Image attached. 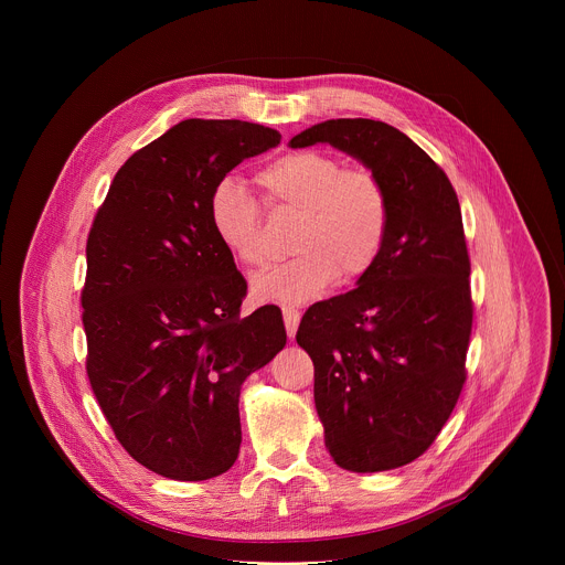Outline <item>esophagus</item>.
I'll use <instances>...</instances> for the list:
<instances>
[{"label": "esophagus", "mask_w": 565, "mask_h": 565, "mask_svg": "<svg viewBox=\"0 0 565 565\" xmlns=\"http://www.w3.org/2000/svg\"><path fill=\"white\" fill-rule=\"evenodd\" d=\"M284 310V324H286V333H288V338L292 340L295 338V333H297V327H299V310L295 308V306H284L281 308Z\"/></svg>", "instance_id": "34e87169"}]
</instances>
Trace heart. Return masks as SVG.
Instances as JSON below:
<instances>
[{"mask_svg": "<svg viewBox=\"0 0 565 565\" xmlns=\"http://www.w3.org/2000/svg\"><path fill=\"white\" fill-rule=\"evenodd\" d=\"M270 210L299 212L288 262L253 279L257 299L299 303L324 292L340 277H366L384 253L391 230V199L369 168H344L324 151H290L255 177ZM207 221L218 244L244 266L266 259L264 212L236 179H221L207 199Z\"/></svg>", "mask_w": 565, "mask_h": 565, "instance_id": "obj_1", "label": "heart"}]
</instances>
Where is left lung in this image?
I'll list each match as a JSON object with an SVG mask.
<instances>
[{"instance_id": "1", "label": "left lung", "mask_w": 565, "mask_h": 565, "mask_svg": "<svg viewBox=\"0 0 565 565\" xmlns=\"http://www.w3.org/2000/svg\"><path fill=\"white\" fill-rule=\"evenodd\" d=\"M315 142L360 158L391 199L375 268L312 303L297 331L327 449L344 469L386 471L431 447L467 380L473 301L460 203L436 160L386 122L327 120L290 147Z\"/></svg>"}]
</instances>
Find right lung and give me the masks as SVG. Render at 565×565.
Returning <instances> with one entry per match:
<instances>
[{"label":"right lung","instance_id":"add662e5","mask_svg":"<svg viewBox=\"0 0 565 565\" xmlns=\"http://www.w3.org/2000/svg\"><path fill=\"white\" fill-rule=\"evenodd\" d=\"M281 134L190 118L134 151L87 236V375L127 454L172 480L227 471L244 380L286 344L273 303L241 317L246 279L218 244L207 199Z\"/></svg>","mask_w":565,"mask_h":565}]
</instances>
